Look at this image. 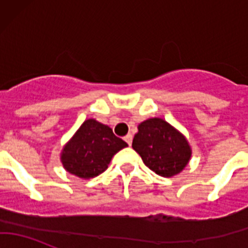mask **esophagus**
Instances as JSON below:
<instances>
[{"mask_svg": "<svg viewBox=\"0 0 248 248\" xmlns=\"http://www.w3.org/2000/svg\"><path fill=\"white\" fill-rule=\"evenodd\" d=\"M124 141H126L127 144H128L129 146H131V145H132V140H133V136H132L131 133H128L126 137H124Z\"/></svg>", "mask_w": 248, "mask_h": 248, "instance_id": "1", "label": "esophagus"}]
</instances>
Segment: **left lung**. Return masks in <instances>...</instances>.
<instances>
[{"label": "left lung", "mask_w": 248, "mask_h": 248, "mask_svg": "<svg viewBox=\"0 0 248 248\" xmlns=\"http://www.w3.org/2000/svg\"><path fill=\"white\" fill-rule=\"evenodd\" d=\"M132 147L145 166L163 177H171L184 170L192 155L184 134L159 117L147 119L139 124Z\"/></svg>", "instance_id": "left-lung-1"}]
</instances>
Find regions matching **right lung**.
<instances>
[{"label":"right lung","mask_w":248,"mask_h":248,"mask_svg":"<svg viewBox=\"0 0 248 248\" xmlns=\"http://www.w3.org/2000/svg\"><path fill=\"white\" fill-rule=\"evenodd\" d=\"M126 146L127 142L117 138L110 127L89 119L63 146L61 162L71 174L91 179L106 171L112 156Z\"/></svg>","instance_id":"add662e5"}]
</instances>
